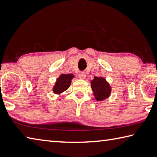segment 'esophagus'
Here are the masks:
<instances>
[{
  "mask_svg": "<svg viewBox=\"0 0 157 157\" xmlns=\"http://www.w3.org/2000/svg\"><path fill=\"white\" fill-rule=\"evenodd\" d=\"M78 77L80 79L84 80L85 78V77H86V75H85V74L84 72H80L78 75Z\"/></svg>",
  "mask_w": 157,
  "mask_h": 157,
  "instance_id": "obj_1",
  "label": "esophagus"
}]
</instances>
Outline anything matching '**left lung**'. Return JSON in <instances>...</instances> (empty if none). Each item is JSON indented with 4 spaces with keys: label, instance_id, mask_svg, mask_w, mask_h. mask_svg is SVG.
Returning <instances> with one entry per match:
<instances>
[{
    "label": "left lung",
    "instance_id": "left-lung-1",
    "mask_svg": "<svg viewBox=\"0 0 157 157\" xmlns=\"http://www.w3.org/2000/svg\"><path fill=\"white\" fill-rule=\"evenodd\" d=\"M90 83L94 98L97 101L102 102L111 96L112 89L105 78L102 76H94V79L91 80Z\"/></svg>",
    "mask_w": 157,
    "mask_h": 157
}]
</instances>
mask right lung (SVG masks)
<instances>
[{
	"label": "right lung",
	"instance_id": "1",
	"mask_svg": "<svg viewBox=\"0 0 157 157\" xmlns=\"http://www.w3.org/2000/svg\"><path fill=\"white\" fill-rule=\"evenodd\" d=\"M75 76L72 74H61L55 81L54 86L52 87L53 93L57 95H61L65 91L68 89L72 82V80Z\"/></svg>",
	"mask_w": 157,
	"mask_h": 157
}]
</instances>
